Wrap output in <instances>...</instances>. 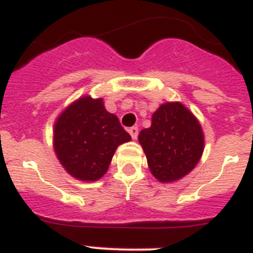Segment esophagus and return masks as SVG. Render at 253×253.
<instances>
[{
    "instance_id": "obj_1",
    "label": "esophagus",
    "mask_w": 253,
    "mask_h": 253,
    "mask_svg": "<svg viewBox=\"0 0 253 253\" xmlns=\"http://www.w3.org/2000/svg\"><path fill=\"white\" fill-rule=\"evenodd\" d=\"M129 134H130V135H131V138H133V139H136V138H138L139 129L136 128V126H131V128L129 129Z\"/></svg>"
}]
</instances>
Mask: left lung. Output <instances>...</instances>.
Masks as SVG:
<instances>
[{
  "label": "left lung",
  "instance_id": "8db88e82",
  "mask_svg": "<svg viewBox=\"0 0 253 253\" xmlns=\"http://www.w3.org/2000/svg\"><path fill=\"white\" fill-rule=\"evenodd\" d=\"M150 172L159 182L184 177L201 159L203 133L198 120L179 103L161 105L152 117V126L139 134Z\"/></svg>",
  "mask_w": 253,
  "mask_h": 253
}]
</instances>
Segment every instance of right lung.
I'll use <instances>...</instances> for the list:
<instances>
[{"label":"right lung","instance_id":"add662e5","mask_svg":"<svg viewBox=\"0 0 253 253\" xmlns=\"http://www.w3.org/2000/svg\"><path fill=\"white\" fill-rule=\"evenodd\" d=\"M130 139L118 118L105 110L103 99H79L55 124L57 158L73 177L81 180L103 177L118 145Z\"/></svg>","mask_w":253,"mask_h":253}]
</instances>
